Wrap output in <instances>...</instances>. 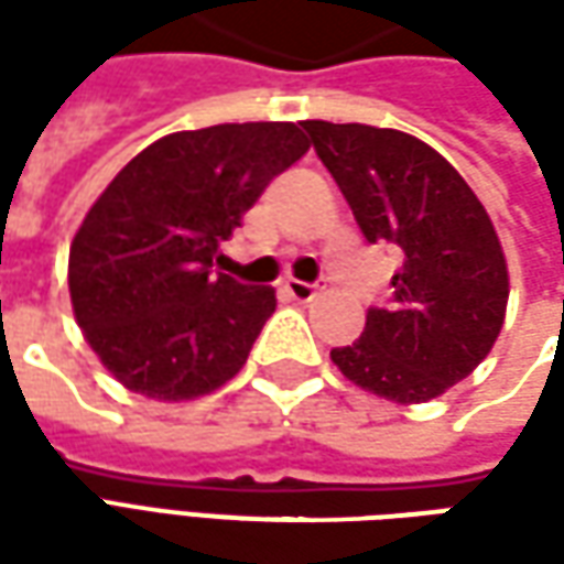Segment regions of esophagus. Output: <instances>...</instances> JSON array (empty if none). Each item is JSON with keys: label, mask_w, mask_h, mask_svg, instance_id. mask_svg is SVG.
Masks as SVG:
<instances>
[{"label": "esophagus", "mask_w": 564, "mask_h": 564, "mask_svg": "<svg viewBox=\"0 0 564 564\" xmlns=\"http://www.w3.org/2000/svg\"><path fill=\"white\" fill-rule=\"evenodd\" d=\"M285 294L294 297V301H301V304H307V301H314L316 294H319V285H311V282H297V279H289L285 285Z\"/></svg>", "instance_id": "esophagus-1"}]
</instances>
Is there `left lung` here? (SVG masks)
I'll return each instance as SVG.
<instances>
[{
    "instance_id": "1",
    "label": "left lung",
    "mask_w": 564,
    "mask_h": 564,
    "mask_svg": "<svg viewBox=\"0 0 564 564\" xmlns=\"http://www.w3.org/2000/svg\"><path fill=\"white\" fill-rule=\"evenodd\" d=\"M370 245L401 250L389 307L329 358L395 404L440 399L487 358L506 323L509 263L492 219L455 165L395 128L301 121Z\"/></svg>"
}]
</instances>
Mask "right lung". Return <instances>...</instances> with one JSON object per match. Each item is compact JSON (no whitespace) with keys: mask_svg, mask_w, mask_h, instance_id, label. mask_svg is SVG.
<instances>
[{"mask_svg":"<svg viewBox=\"0 0 564 564\" xmlns=\"http://www.w3.org/2000/svg\"><path fill=\"white\" fill-rule=\"evenodd\" d=\"M311 141L294 121L213 124L153 141L87 209L68 253L80 333L128 392H216L275 311L272 289L213 272L219 245Z\"/></svg>","mask_w":564,"mask_h":564,"instance_id":"right-lung-1","label":"right lung"}]
</instances>
